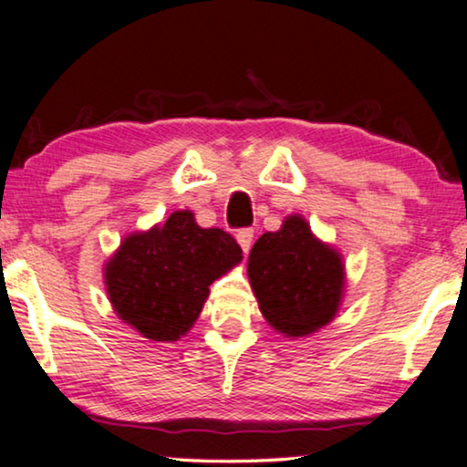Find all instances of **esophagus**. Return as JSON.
Returning <instances> with one entry per match:
<instances>
[{"label": "esophagus", "instance_id": "1", "mask_svg": "<svg viewBox=\"0 0 467 467\" xmlns=\"http://www.w3.org/2000/svg\"><path fill=\"white\" fill-rule=\"evenodd\" d=\"M236 241H239L243 252L247 254L249 247H252V241H254V228H241V231H236Z\"/></svg>", "mask_w": 467, "mask_h": 467}]
</instances>
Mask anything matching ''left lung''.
Wrapping results in <instances>:
<instances>
[{
    "instance_id": "left-lung-1",
    "label": "left lung",
    "mask_w": 467,
    "mask_h": 467,
    "mask_svg": "<svg viewBox=\"0 0 467 467\" xmlns=\"http://www.w3.org/2000/svg\"><path fill=\"white\" fill-rule=\"evenodd\" d=\"M247 273L262 315L289 336L329 323L342 300V260L315 239L300 215H291L281 231L264 233L255 241Z\"/></svg>"
}]
</instances>
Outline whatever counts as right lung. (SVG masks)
Listing matches in <instances>:
<instances>
[{"mask_svg": "<svg viewBox=\"0 0 467 467\" xmlns=\"http://www.w3.org/2000/svg\"><path fill=\"white\" fill-rule=\"evenodd\" d=\"M241 254L233 234L201 228L191 212H176L163 226L121 243L107 264L110 304L144 337L173 342L197 321L210 285L239 264Z\"/></svg>", "mask_w": 467, "mask_h": 467, "instance_id": "1", "label": "right lung"}]
</instances>
